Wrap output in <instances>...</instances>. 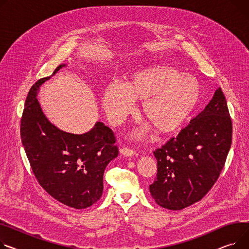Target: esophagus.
<instances>
[{
    "instance_id": "esophagus-1",
    "label": "esophagus",
    "mask_w": 249,
    "mask_h": 249,
    "mask_svg": "<svg viewBox=\"0 0 249 249\" xmlns=\"http://www.w3.org/2000/svg\"><path fill=\"white\" fill-rule=\"evenodd\" d=\"M120 152L123 156H126V157H131V156H134V155H137V153L133 150V149H131L129 147H123L120 149Z\"/></svg>"
}]
</instances>
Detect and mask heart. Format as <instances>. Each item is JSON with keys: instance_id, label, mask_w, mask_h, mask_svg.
<instances>
[{"instance_id": "heart-1", "label": "heart", "mask_w": 249, "mask_h": 249, "mask_svg": "<svg viewBox=\"0 0 249 249\" xmlns=\"http://www.w3.org/2000/svg\"><path fill=\"white\" fill-rule=\"evenodd\" d=\"M200 84L191 74H180L166 66L137 71L126 86L111 84L102 95V105L113 124L124 120L132 101L141 102V118L159 135H168L182 127L200 100Z\"/></svg>"}]
</instances>
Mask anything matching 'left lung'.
I'll return each mask as SVG.
<instances>
[{"label": "left lung", "mask_w": 249, "mask_h": 249, "mask_svg": "<svg viewBox=\"0 0 249 249\" xmlns=\"http://www.w3.org/2000/svg\"><path fill=\"white\" fill-rule=\"evenodd\" d=\"M232 142V121L221 88L176 137L157 148V177L149 186L161 207L181 210L201 200L217 181Z\"/></svg>", "instance_id": "8db88e82"}]
</instances>
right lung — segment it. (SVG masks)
Returning <instances> with one entry per match:
<instances>
[{
	"mask_svg": "<svg viewBox=\"0 0 249 249\" xmlns=\"http://www.w3.org/2000/svg\"><path fill=\"white\" fill-rule=\"evenodd\" d=\"M48 79L38 80L28 93L21 118L22 143L39 184L59 202L83 209L100 199L105 168L119 153L116 137L101 122L81 135L50 123L36 98L39 86Z\"/></svg>",
	"mask_w": 249,
	"mask_h": 249,
	"instance_id": "add662e5",
	"label": "right lung"
}]
</instances>
